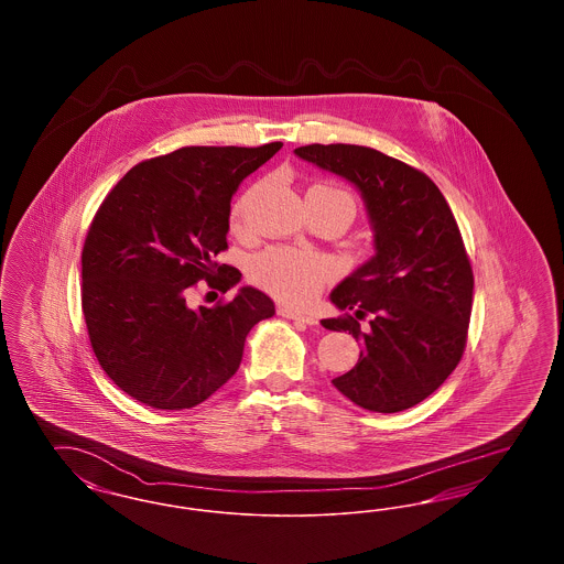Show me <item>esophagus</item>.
I'll use <instances>...</instances> for the list:
<instances>
[{
  "mask_svg": "<svg viewBox=\"0 0 564 564\" xmlns=\"http://www.w3.org/2000/svg\"><path fill=\"white\" fill-rule=\"evenodd\" d=\"M279 315L285 317V319H292V322L306 323V325H317V317L313 313H300L295 308L290 306H279Z\"/></svg>",
  "mask_w": 564,
  "mask_h": 564,
  "instance_id": "34e87169",
  "label": "esophagus"
}]
</instances>
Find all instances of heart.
<instances>
[{
    "mask_svg": "<svg viewBox=\"0 0 564 564\" xmlns=\"http://www.w3.org/2000/svg\"><path fill=\"white\" fill-rule=\"evenodd\" d=\"M308 194H319L323 198L345 207L349 212L350 219L357 212V203L352 194L334 184H317L308 189ZM251 198V192L245 194L241 200L232 209V226L235 230L245 228V207ZM332 264L313 251H300L288 247H272L262 251L251 262V276L258 285H262L285 302H306L317 294L323 283L332 276Z\"/></svg>",
    "mask_w": 564,
    "mask_h": 564,
    "instance_id": "obj_1",
    "label": "heart"
}]
</instances>
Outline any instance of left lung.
<instances>
[{"mask_svg":"<svg viewBox=\"0 0 564 564\" xmlns=\"http://www.w3.org/2000/svg\"><path fill=\"white\" fill-rule=\"evenodd\" d=\"M295 156L359 189L375 230V256L329 294L345 315L323 327L364 340L355 368L332 382L372 412L412 408L453 375L467 343L474 272L455 215L423 171L372 148L313 143Z\"/></svg>","mask_w":564,"mask_h":564,"instance_id":"left-lung-1","label":"left lung"}]
</instances>
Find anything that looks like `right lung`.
<instances>
[{
    "mask_svg": "<svg viewBox=\"0 0 564 564\" xmlns=\"http://www.w3.org/2000/svg\"><path fill=\"white\" fill-rule=\"evenodd\" d=\"M189 145L139 162L111 188L82 249V311L106 375L137 402L184 410L239 370L249 329L274 315L269 295L241 288L230 302L189 308L198 281L228 292L241 272L228 249L230 200L281 150Z\"/></svg>",
    "mask_w": 564,
    "mask_h": 564,
    "instance_id": "obj_1",
    "label": "right lung"
}]
</instances>
